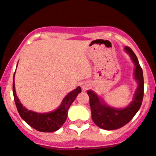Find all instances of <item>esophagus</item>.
I'll return each instance as SVG.
<instances>
[{
	"label": "esophagus",
	"instance_id": "obj_1",
	"mask_svg": "<svg viewBox=\"0 0 156 156\" xmlns=\"http://www.w3.org/2000/svg\"><path fill=\"white\" fill-rule=\"evenodd\" d=\"M88 88H89V84L88 82H84L81 84V88L83 91H86Z\"/></svg>",
	"mask_w": 156,
	"mask_h": 156
}]
</instances>
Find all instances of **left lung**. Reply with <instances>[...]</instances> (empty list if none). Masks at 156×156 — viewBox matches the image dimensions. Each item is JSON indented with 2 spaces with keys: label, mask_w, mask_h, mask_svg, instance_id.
Returning <instances> with one entry per match:
<instances>
[{
  "label": "left lung",
  "mask_w": 156,
  "mask_h": 156,
  "mask_svg": "<svg viewBox=\"0 0 156 156\" xmlns=\"http://www.w3.org/2000/svg\"><path fill=\"white\" fill-rule=\"evenodd\" d=\"M125 51L129 54L135 65L134 78L138 83L132 102L124 108H116L105 104L94 91H87L89 96L91 118L96 126L105 130H115L129 123L135 115L142 105L144 94L143 72L136 55L129 47H125Z\"/></svg>",
  "instance_id": "left-lung-1"
}]
</instances>
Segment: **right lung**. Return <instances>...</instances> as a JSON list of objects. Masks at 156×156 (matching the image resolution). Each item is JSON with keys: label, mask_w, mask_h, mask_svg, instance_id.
I'll return each mask as SVG.
<instances>
[{"label": "right lung", "mask_w": 156, "mask_h": 156, "mask_svg": "<svg viewBox=\"0 0 156 156\" xmlns=\"http://www.w3.org/2000/svg\"><path fill=\"white\" fill-rule=\"evenodd\" d=\"M80 92H81V87H78L76 89L68 93L62 100L60 106L55 111L46 113L34 112L30 110H27L20 102L16 94L14 80L13 81V94L19 115L29 126L42 132H55L63 126L68 117V111L70 106Z\"/></svg>", "instance_id": "1"}]
</instances>
